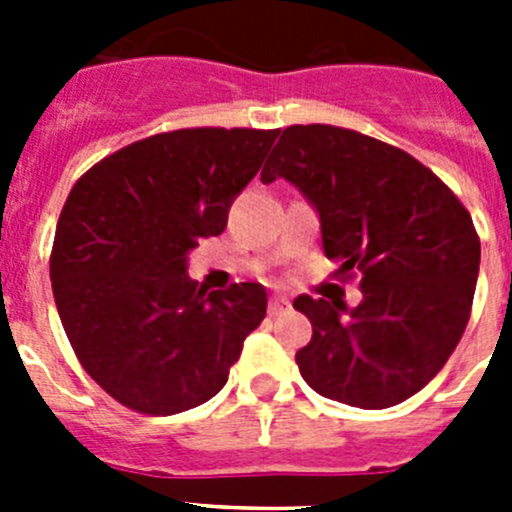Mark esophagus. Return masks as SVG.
<instances>
[{
  "mask_svg": "<svg viewBox=\"0 0 512 512\" xmlns=\"http://www.w3.org/2000/svg\"><path fill=\"white\" fill-rule=\"evenodd\" d=\"M289 310V300L287 297H271L269 302V315H279V312Z\"/></svg>",
  "mask_w": 512,
  "mask_h": 512,
  "instance_id": "esophagus-1",
  "label": "esophagus"
}]
</instances>
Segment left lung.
<instances>
[{"label":"left lung","mask_w":512,"mask_h":512,"mask_svg":"<svg viewBox=\"0 0 512 512\" xmlns=\"http://www.w3.org/2000/svg\"><path fill=\"white\" fill-rule=\"evenodd\" d=\"M274 179L318 212L338 277H361L356 307L295 300L312 323L295 356L302 379L351 408L408 400L441 372L467 328L479 274L469 212L410 153L333 125L284 130L261 171L264 184Z\"/></svg>","instance_id":"left-lung-1"}]
</instances>
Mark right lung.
<instances>
[{
    "instance_id": "obj_1",
    "label": "right lung",
    "mask_w": 512,
    "mask_h": 512,
    "mask_svg": "<svg viewBox=\"0 0 512 512\" xmlns=\"http://www.w3.org/2000/svg\"><path fill=\"white\" fill-rule=\"evenodd\" d=\"M279 130L192 128L102 158L63 205L51 282L89 377L148 415L197 408L228 382L266 315L256 282L202 292L189 251L220 235Z\"/></svg>"
}]
</instances>
